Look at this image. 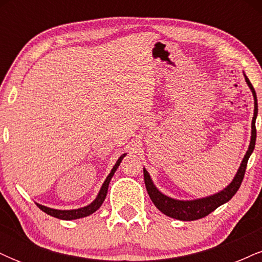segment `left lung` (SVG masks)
Segmentation results:
<instances>
[{"instance_id":"left-lung-1","label":"left lung","mask_w":262,"mask_h":262,"mask_svg":"<svg viewBox=\"0 0 262 262\" xmlns=\"http://www.w3.org/2000/svg\"><path fill=\"white\" fill-rule=\"evenodd\" d=\"M245 81L249 85V87H250L252 96H254V101H255L254 117H252V123H251V140H250V145H249V150L246 151L244 159H243L242 165H240L235 177H234L230 185L227 186V188H224L223 191L218 192V193L213 194V196L200 198V200L177 201V200H173V198H170L165 196V194H162L161 192L154 186L151 179H150L148 171L144 169V182H145V187L149 193L150 200H151L152 203L155 204L156 208L161 210V212L164 213V214H166L167 217L179 219V221H196V219L207 217L209 213H212L213 210L217 209L219 206H222V204H224L225 202H228V201L231 200V197H233L237 192V189H239L240 185H242L243 182V179H244L248 160L249 158H250L251 152L254 151L255 141H256V127H255V121H256V116H257L256 92H255L250 80H249L246 76H245Z\"/></svg>"}]
</instances>
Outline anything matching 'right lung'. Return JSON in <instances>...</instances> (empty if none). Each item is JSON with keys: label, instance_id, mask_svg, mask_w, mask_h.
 Masks as SVG:
<instances>
[{"label": "right lung", "instance_id": "1", "mask_svg": "<svg viewBox=\"0 0 262 262\" xmlns=\"http://www.w3.org/2000/svg\"><path fill=\"white\" fill-rule=\"evenodd\" d=\"M124 156H125V154H123L121 158L118 159V161L116 162V165H114V166H113V169H112V171H111V173L107 176L106 181H104L103 185H102L100 192H98V196L96 197V200L93 201L91 204H89V206L83 207V208L71 209V210L53 209V208H49V207L41 206V204H37V206L41 210H43V212L47 213V214L52 215V217L59 218V219H64V221H71V219H79V218H83V217H87V215L92 214V213L96 212V210H97L102 206V203H103L104 198H106V196H107L108 185H110L111 179H112V176L114 175V172H116V170L118 169L119 164H121V161L123 160V158H124Z\"/></svg>", "mask_w": 262, "mask_h": 262}]
</instances>
